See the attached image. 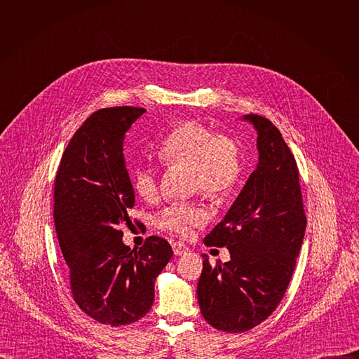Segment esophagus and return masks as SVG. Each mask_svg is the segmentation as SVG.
Segmentation results:
<instances>
[{"label":"esophagus","instance_id":"esophagus-1","mask_svg":"<svg viewBox=\"0 0 359 359\" xmlns=\"http://www.w3.org/2000/svg\"><path fill=\"white\" fill-rule=\"evenodd\" d=\"M172 247H173V252H175L176 255H186L187 252H190L189 248H187L183 243H180V241H175V243L172 244Z\"/></svg>","mask_w":359,"mask_h":359}]
</instances>
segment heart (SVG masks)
<instances>
[{"instance_id": "b5f03b06", "label": "heart", "mask_w": 359, "mask_h": 359, "mask_svg": "<svg viewBox=\"0 0 359 359\" xmlns=\"http://www.w3.org/2000/svg\"><path fill=\"white\" fill-rule=\"evenodd\" d=\"M161 159L170 166L190 169V187L210 198H223L234 187L240 170L237 143L217 135L198 122H184L175 129L159 149ZM133 189L144 201H155L159 196L158 173L149 165H140L133 172ZM209 213L200 203H176L156 216L159 229L187 237L196 227L206 224Z\"/></svg>"}]
</instances>
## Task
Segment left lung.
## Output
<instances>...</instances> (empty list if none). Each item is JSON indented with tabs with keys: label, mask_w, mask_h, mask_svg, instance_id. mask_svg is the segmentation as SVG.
<instances>
[{
	"label": "left lung",
	"mask_w": 359,
	"mask_h": 359,
	"mask_svg": "<svg viewBox=\"0 0 359 359\" xmlns=\"http://www.w3.org/2000/svg\"><path fill=\"white\" fill-rule=\"evenodd\" d=\"M257 132L259 161L224 219L204 244L227 247L230 262L212 267L203 254L200 311L212 327L244 332L280 304L305 234L298 168L280 130L266 118L243 115Z\"/></svg>",
	"instance_id": "1"
}]
</instances>
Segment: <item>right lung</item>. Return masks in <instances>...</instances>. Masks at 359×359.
<instances>
[{
  "label": "right lung",
  "instance_id": "obj_1",
  "mask_svg": "<svg viewBox=\"0 0 359 359\" xmlns=\"http://www.w3.org/2000/svg\"><path fill=\"white\" fill-rule=\"evenodd\" d=\"M146 109L93 112L67 146L55 179L54 222L75 302L112 327L144 317L155 301L156 277L172 259L170 244L149 237L139 250L122 240L135 206L123 140Z\"/></svg>",
  "mask_w": 359,
  "mask_h": 359
}]
</instances>
